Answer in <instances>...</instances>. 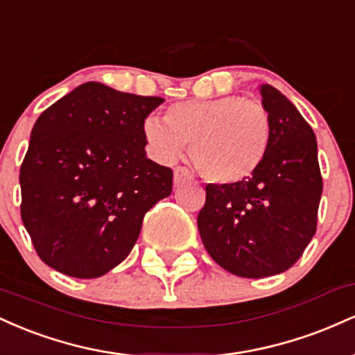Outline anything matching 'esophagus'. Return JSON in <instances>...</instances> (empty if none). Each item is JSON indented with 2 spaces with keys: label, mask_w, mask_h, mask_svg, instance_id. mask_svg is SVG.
Listing matches in <instances>:
<instances>
[{
  "label": "esophagus",
  "mask_w": 355,
  "mask_h": 355,
  "mask_svg": "<svg viewBox=\"0 0 355 355\" xmlns=\"http://www.w3.org/2000/svg\"><path fill=\"white\" fill-rule=\"evenodd\" d=\"M189 180H191V173L189 172V168H185V166H177V168L173 170L175 185H180V183H185Z\"/></svg>",
  "instance_id": "1"
}]
</instances>
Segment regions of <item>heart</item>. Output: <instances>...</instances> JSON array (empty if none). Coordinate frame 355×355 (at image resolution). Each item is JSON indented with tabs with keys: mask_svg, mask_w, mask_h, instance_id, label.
<instances>
[{
	"mask_svg": "<svg viewBox=\"0 0 355 355\" xmlns=\"http://www.w3.org/2000/svg\"><path fill=\"white\" fill-rule=\"evenodd\" d=\"M164 120H145L144 135L150 152L170 164L190 144L197 172L215 183H237L252 177L272 140L267 110L240 96L178 101L166 108Z\"/></svg>",
	"mask_w": 355,
	"mask_h": 355,
	"instance_id": "heart-1",
	"label": "heart"
}]
</instances>
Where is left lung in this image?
<instances>
[{
    "label": "left lung",
    "instance_id": "8db88e82",
    "mask_svg": "<svg viewBox=\"0 0 355 355\" xmlns=\"http://www.w3.org/2000/svg\"><path fill=\"white\" fill-rule=\"evenodd\" d=\"M272 140L259 170L237 183L207 185L197 223L211 259L230 274L262 279L291 268L317 229L322 175L311 125L291 100L260 85Z\"/></svg>",
    "mask_w": 355,
    "mask_h": 355
}]
</instances>
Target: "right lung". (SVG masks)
Masks as SVG:
<instances>
[{
	"instance_id": "1",
	"label": "right lung",
	"mask_w": 355,
	"mask_h": 355,
	"mask_svg": "<svg viewBox=\"0 0 355 355\" xmlns=\"http://www.w3.org/2000/svg\"><path fill=\"white\" fill-rule=\"evenodd\" d=\"M160 96L80 85L40 115L19 170L21 220L46 266L95 279L123 262L173 172L146 158L144 123Z\"/></svg>"
}]
</instances>
